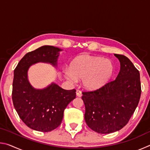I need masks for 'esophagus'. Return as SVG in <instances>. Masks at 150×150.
<instances>
[{"instance_id": "34e87169", "label": "esophagus", "mask_w": 150, "mask_h": 150, "mask_svg": "<svg viewBox=\"0 0 150 150\" xmlns=\"http://www.w3.org/2000/svg\"><path fill=\"white\" fill-rule=\"evenodd\" d=\"M76 95L79 96V97H81V96H82V93H81V91L77 90V91H76Z\"/></svg>"}]
</instances>
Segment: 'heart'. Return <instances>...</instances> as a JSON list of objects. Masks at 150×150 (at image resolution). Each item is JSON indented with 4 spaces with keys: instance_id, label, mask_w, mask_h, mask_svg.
<instances>
[{
    "instance_id": "heart-1",
    "label": "heart",
    "mask_w": 150,
    "mask_h": 150,
    "mask_svg": "<svg viewBox=\"0 0 150 150\" xmlns=\"http://www.w3.org/2000/svg\"><path fill=\"white\" fill-rule=\"evenodd\" d=\"M69 70L64 71L65 78L71 83L83 79V85L88 90L98 88L110 79L114 65L110 59L100 57L81 55L73 59Z\"/></svg>"
}]
</instances>
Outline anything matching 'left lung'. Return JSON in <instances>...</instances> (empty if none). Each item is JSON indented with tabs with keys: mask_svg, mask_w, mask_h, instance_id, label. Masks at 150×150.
<instances>
[{
	"mask_svg": "<svg viewBox=\"0 0 150 150\" xmlns=\"http://www.w3.org/2000/svg\"><path fill=\"white\" fill-rule=\"evenodd\" d=\"M115 56L120 63L116 79L96 91L83 93L85 120L91 130L99 134L115 132L126 126L140 98L139 71L127 57Z\"/></svg>",
	"mask_w": 150,
	"mask_h": 150,
	"instance_id": "8db88e82",
	"label": "left lung"
}]
</instances>
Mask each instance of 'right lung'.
Segmentation results:
<instances>
[{"mask_svg": "<svg viewBox=\"0 0 150 150\" xmlns=\"http://www.w3.org/2000/svg\"><path fill=\"white\" fill-rule=\"evenodd\" d=\"M61 51L59 47L43 45L27 53L14 69L13 105L20 119L34 130L47 132L57 128L65 108L76 97L75 89L65 90L55 83L39 89L29 82L28 71L30 66L42 62L56 67Z\"/></svg>", "mask_w": 150, "mask_h": 150, "instance_id": "right-lung-1", "label": "right lung"}]
</instances>
